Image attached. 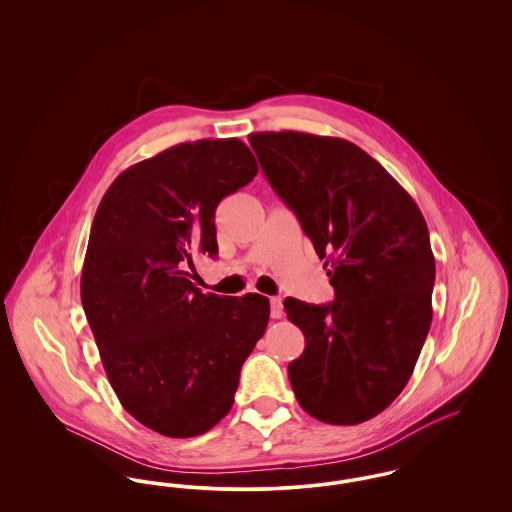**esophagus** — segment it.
Masks as SVG:
<instances>
[{
    "instance_id": "34e87169",
    "label": "esophagus",
    "mask_w": 512,
    "mask_h": 512,
    "mask_svg": "<svg viewBox=\"0 0 512 512\" xmlns=\"http://www.w3.org/2000/svg\"><path fill=\"white\" fill-rule=\"evenodd\" d=\"M270 317H284V305H282V297H270Z\"/></svg>"
}]
</instances>
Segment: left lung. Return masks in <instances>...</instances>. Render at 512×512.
<instances>
[{
    "instance_id": "obj_1",
    "label": "left lung",
    "mask_w": 512,
    "mask_h": 512,
    "mask_svg": "<svg viewBox=\"0 0 512 512\" xmlns=\"http://www.w3.org/2000/svg\"><path fill=\"white\" fill-rule=\"evenodd\" d=\"M272 190L297 215L336 299H286L305 351L288 366L299 405L361 424L407 386L432 322L436 261L413 197L361 147L305 132H253Z\"/></svg>"
}]
</instances>
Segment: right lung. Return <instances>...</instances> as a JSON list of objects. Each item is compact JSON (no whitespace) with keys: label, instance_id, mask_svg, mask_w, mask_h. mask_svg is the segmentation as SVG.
<instances>
[{"label":"right lung","instance_id":"right-lung-1","mask_svg":"<svg viewBox=\"0 0 512 512\" xmlns=\"http://www.w3.org/2000/svg\"><path fill=\"white\" fill-rule=\"evenodd\" d=\"M238 138L184 142L121 172L99 203L80 295L122 407L167 438L228 414L263 338L267 297L201 293L186 265L219 253L215 211L257 174Z\"/></svg>","mask_w":512,"mask_h":512}]
</instances>
